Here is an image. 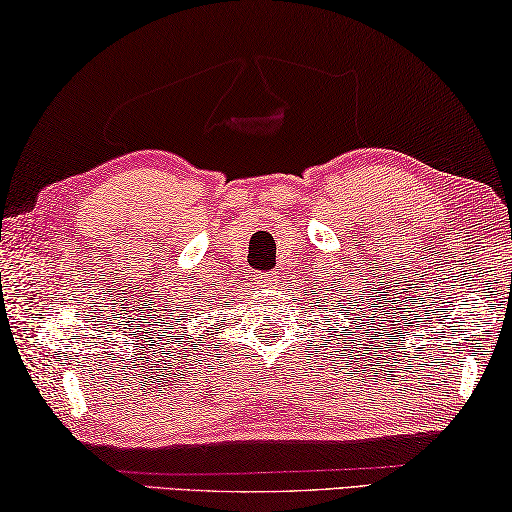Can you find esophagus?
Listing matches in <instances>:
<instances>
[{"instance_id":"1","label":"esophagus","mask_w":512,"mask_h":512,"mask_svg":"<svg viewBox=\"0 0 512 512\" xmlns=\"http://www.w3.org/2000/svg\"><path fill=\"white\" fill-rule=\"evenodd\" d=\"M258 279H261L265 286H272V283L279 281V276H276V274H263V276H258Z\"/></svg>"}]
</instances>
